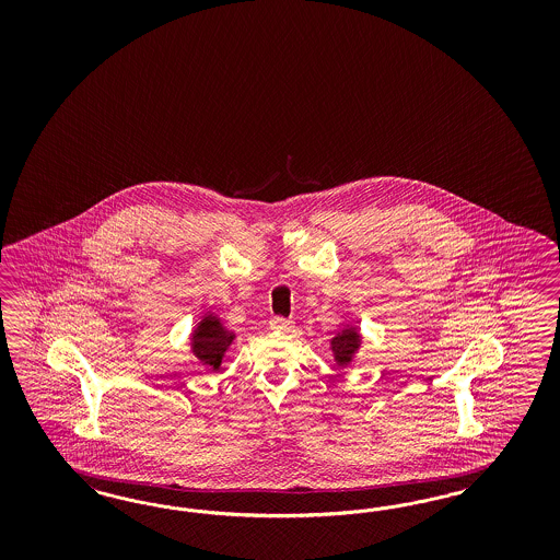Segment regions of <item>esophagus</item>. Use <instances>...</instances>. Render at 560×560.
Returning <instances> with one entry per match:
<instances>
[{
  "mask_svg": "<svg viewBox=\"0 0 560 560\" xmlns=\"http://www.w3.org/2000/svg\"><path fill=\"white\" fill-rule=\"evenodd\" d=\"M271 328L272 330H279V332H289L293 328V320H288L283 316H272Z\"/></svg>",
  "mask_w": 560,
  "mask_h": 560,
  "instance_id": "34e87169",
  "label": "esophagus"
}]
</instances>
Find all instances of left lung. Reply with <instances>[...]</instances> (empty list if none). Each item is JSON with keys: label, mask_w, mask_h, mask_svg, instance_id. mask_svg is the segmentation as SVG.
Instances as JSON below:
<instances>
[{"label": "left lung", "mask_w": 560, "mask_h": 560, "mask_svg": "<svg viewBox=\"0 0 560 560\" xmlns=\"http://www.w3.org/2000/svg\"><path fill=\"white\" fill-rule=\"evenodd\" d=\"M361 345V337H359V330L357 328H345L340 330L339 335L335 339L330 340V349L335 353V361L339 365H347L353 361L357 349Z\"/></svg>", "instance_id": "left-lung-1"}]
</instances>
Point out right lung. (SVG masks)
I'll return each mask as SVG.
<instances>
[{"label": "right lung", "instance_id": "right-lung-1", "mask_svg": "<svg viewBox=\"0 0 560 560\" xmlns=\"http://www.w3.org/2000/svg\"><path fill=\"white\" fill-rule=\"evenodd\" d=\"M232 340H234V332L223 328L220 318L209 314V316H205L203 320L197 326V330L192 332L190 347H192V353L199 357L205 365H211L213 370H220L221 359L225 355L228 347L232 345Z\"/></svg>", "mask_w": 560, "mask_h": 560}]
</instances>
